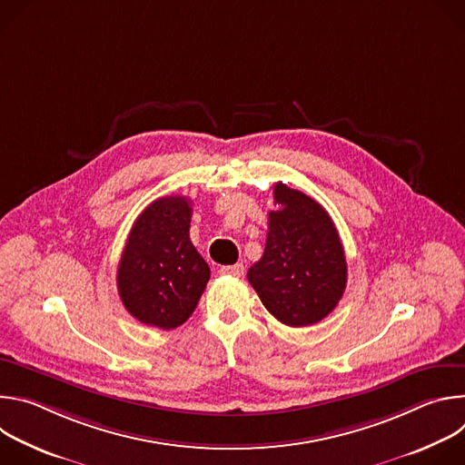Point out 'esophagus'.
<instances>
[{
	"mask_svg": "<svg viewBox=\"0 0 465 465\" xmlns=\"http://www.w3.org/2000/svg\"><path fill=\"white\" fill-rule=\"evenodd\" d=\"M219 272L223 274V276H242L244 274V267L241 262H235V264H226V267H221L219 269Z\"/></svg>",
	"mask_w": 465,
	"mask_h": 465,
	"instance_id": "esophagus-1",
	"label": "esophagus"
}]
</instances>
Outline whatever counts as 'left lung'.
<instances>
[{"label": "left lung", "instance_id": "left-lung-1", "mask_svg": "<svg viewBox=\"0 0 465 465\" xmlns=\"http://www.w3.org/2000/svg\"><path fill=\"white\" fill-rule=\"evenodd\" d=\"M274 201L278 210L269 212L267 242L248 282L282 323L312 325L337 307L346 291L344 248L335 223L311 196L278 182Z\"/></svg>", "mask_w": 465, "mask_h": 465}]
</instances>
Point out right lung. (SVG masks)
I'll list each match as a JSON object with an SVG mask.
<instances>
[{
  "label": "right lung",
  "instance_id": "obj_1",
  "mask_svg": "<svg viewBox=\"0 0 465 465\" xmlns=\"http://www.w3.org/2000/svg\"><path fill=\"white\" fill-rule=\"evenodd\" d=\"M191 201L162 196L132 226L117 267L124 309L145 325L174 329L194 311L210 267L189 239Z\"/></svg>",
  "mask_w": 465,
  "mask_h": 465
}]
</instances>
